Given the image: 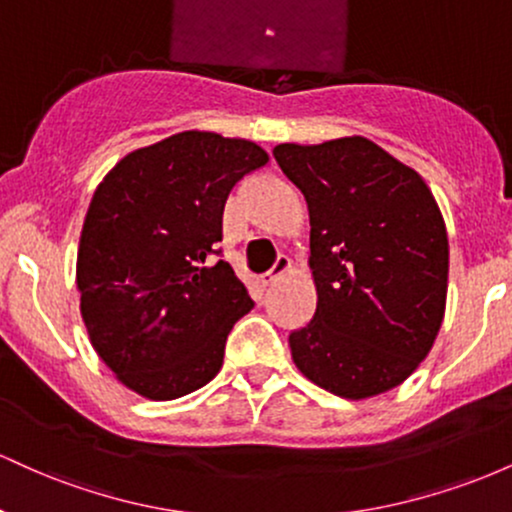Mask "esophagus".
Segmentation results:
<instances>
[{"label":"esophagus","mask_w":512,"mask_h":512,"mask_svg":"<svg viewBox=\"0 0 512 512\" xmlns=\"http://www.w3.org/2000/svg\"><path fill=\"white\" fill-rule=\"evenodd\" d=\"M289 267H291V260H289V257H286V255H279V257H276L274 267L269 269V272H264V274L260 276V284H262V286L274 284L276 276H281L284 272H289Z\"/></svg>","instance_id":"obj_1"}]
</instances>
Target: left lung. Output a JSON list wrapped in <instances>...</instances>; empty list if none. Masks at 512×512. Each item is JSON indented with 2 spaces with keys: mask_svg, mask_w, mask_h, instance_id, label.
I'll use <instances>...</instances> for the list:
<instances>
[{
  "mask_svg": "<svg viewBox=\"0 0 512 512\" xmlns=\"http://www.w3.org/2000/svg\"><path fill=\"white\" fill-rule=\"evenodd\" d=\"M308 202L317 308L289 334L298 370L344 399L402 385L431 351L448 296V233L414 168L363 137L274 146Z\"/></svg>",
  "mask_w": 512,
  "mask_h": 512,
  "instance_id": "obj_1",
  "label": "left lung"
}]
</instances>
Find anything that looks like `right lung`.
<instances>
[{
	"mask_svg": "<svg viewBox=\"0 0 512 512\" xmlns=\"http://www.w3.org/2000/svg\"><path fill=\"white\" fill-rule=\"evenodd\" d=\"M267 161L248 139L192 129L127 154L93 192L76 257L81 317L129 390L166 402L221 370L228 332L255 305L214 260L223 207Z\"/></svg>",
	"mask_w": 512,
	"mask_h": 512,
	"instance_id": "add662e5",
	"label": "right lung"
}]
</instances>
